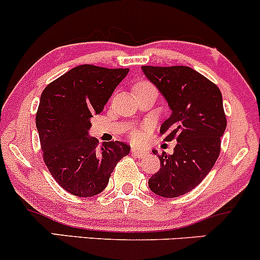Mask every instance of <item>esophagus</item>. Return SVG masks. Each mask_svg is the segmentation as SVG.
Instances as JSON below:
<instances>
[{"instance_id": "1", "label": "esophagus", "mask_w": 260, "mask_h": 260, "mask_svg": "<svg viewBox=\"0 0 260 260\" xmlns=\"http://www.w3.org/2000/svg\"><path fill=\"white\" fill-rule=\"evenodd\" d=\"M131 152H133V155H135L136 157H144V156L147 153L145 150L139 149V147H133V149H131Z\"/></svg>"}]
</instances>
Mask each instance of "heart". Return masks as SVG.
Returning <instances> with one entry per match:
<instances>
[{"label": "heart", "instance_id": "obj_1", "mask_svg": "<svg viewBox=\"0 0 260 260\" xmlns=\"http://www.w3.org/2000/svg\"><path fill=\"white\" fill-rule=\"evenodd\" d=\"M142 85H149V83L141 82L136 86H142ZM142 138H144V133H142V131H134V133L131 134V139H133L134 141H140L142 140Z\"/></svg>", "mask_w": 260, "mask_h": 260}]
</instances>
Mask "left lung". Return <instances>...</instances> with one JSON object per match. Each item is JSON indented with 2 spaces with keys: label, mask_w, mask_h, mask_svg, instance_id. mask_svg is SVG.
Wrapping results in <instances>:
<instances>
[{
  "label": "left lung",
  "mask_w": 260,
  "mask_h": 260,
  "mask_svg": "<svg viewBox=\"0 0 260 260\" xmlns=\"http://www.w3.org/2000/svg\"><path fill=\"white\" fill-rule=\"evenodd\" d=\"M171 109L161 125L165 140L176 139L172 155H157L161 167L149 180L153 193L182 196L200 185L213 169L220 152V138L227 126L218 86L185 66L141 67Z\"/></svg>",
  "instance_id": "1"
}]
</instances>
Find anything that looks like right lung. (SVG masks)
<instances>
[{"label": "right lung", "mask_w": 260, "mask_h": 260, "mask_svg": "<svg viewBox=\"0 0 260 260\" xmlns=\"http://www.w3.org/2000/svg\"><path fill=\"white\" fill-rule=\"evenodd\" d=\"M129 69L83 64L44 88L36 115L43 160L55 181L78 197L104 191L116 164L130 152L121 141L89 136L90 118L100 114Z\"/></svg>", "instance_id": "right-lung-1"}]
</instances>
